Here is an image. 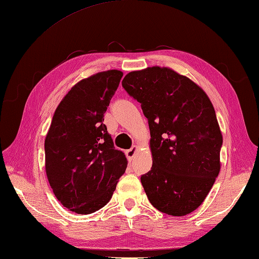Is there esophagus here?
<instances>
[{"label":"esophagus","instance_id":"1","mask_svg":"<svg viewBox=\"0 0 259 259\" xmlns=\"http://www.w3.org/2000/svg\"><path fill=\"white\" fill-rule=\"evenodd\" d=\"M137 150H138V147H137V146H134L133 148H131V149H129V150H126V151H125V156H126V158H128V160H129V161L133 160L134 157H135V155H136Z\"/></svg>","mask_w":259,"mask_h":259}]
</instances>
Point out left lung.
<instances>
[{"label": "left lung", "mask_w": 259, "mask_h": 259, "mask_svg": "<svg viewBox=\"0 0 259 259\" xmlns=\"http://www.w3.org/2000/svg\"><path fill=\"white\" fill-rule=\"evenodd\" d=\"M122 87L149 123L152 167L140 178L148 199L171 216L196 210L221 170L223 136L210 100L168 68L133 71Z\"/></svg>", "instance_id": "1"}]
</instances>
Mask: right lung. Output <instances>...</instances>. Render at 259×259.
Segmentation results:
<instances>
[{
  "label": "right lung",
  "mask_w": 259,
  "mask_h": 259,
  "mask_svg": "<svg viewBox=\"0 0 259 259\" xmlns=\"http://www.w3.org/2000/svg\"><path fill=\"white\" fill-rule=\"evenodd\" d=\"M122 75L109 70L81 80L53 114L45 142L46 171L58 200L76 213L106 206L128 164L103 123Z\"/></svg>",
  "instance_id": "1"
}]
</instances>
